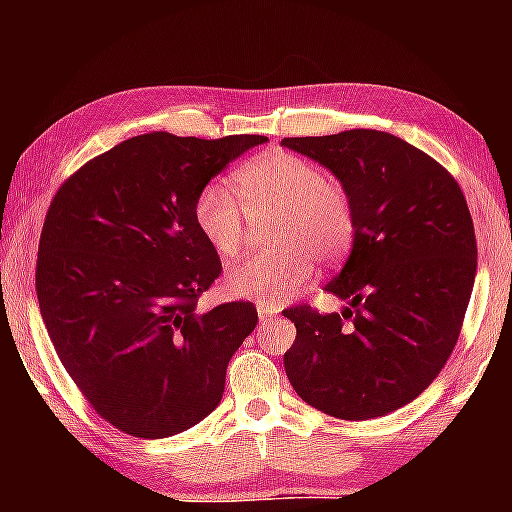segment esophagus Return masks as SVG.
<instances>
[{"mask_svg":"<svg viewBox=\"0 0 512 512\" xmlns=\"http://www.w3.org/2000/svg\"><path fill=\"white\" fill-rule=\"evenodd\" d=\"M257 316H259V323H271V320L277 316V311L271 309V307H266V305H259Z\"/></svg>","mask_w":512,"mask_h":512,"instance_id":"esophagus-1","label":"esophagus"}]
</instances>
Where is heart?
I'll return each mask as SVG.
<instances>
[{"instance_id":"obj_1","label":"heart","mask_w":512,"mask_h":512,"mask_svg":"<svg viewBox=\"0 0 512 512\" xmlns=\"http://www.w3.org/2000/svg\"><path fill=\"white\" fill-rule=\"evenodd\" d=\"M230 187L210 183L194 205L196 228L221 257L241 250L248 216H277L271 230L273 253L250 255L232 264L225 287L235 298L280 307L305 289L314 273V257L334 262L354 235L350 196L329 183L314 162L289 151H266L237 173Z\"/></svg>"}]
</instances>
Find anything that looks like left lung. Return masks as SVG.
Returning a JSON list of instances; mask_svg holds the SVG:
<instances>
[{"label":"left lung","instance_id":"left-lung-1","mask_svg":"<svg viewBox=\"0 0 512 512\" xmlns=\"http://www.w3.org/2000/svg\"><path fill=\"white\" fill-rule=\"evenodd\" d=\"M329 169L350 196L354 235L325 284L341 314L284 311L296 341L284 354L293 391L341 420H370L413 402L452 354L476 275L470 210L456 180L409 142L354 128L284 137Z\"/></svg>","mask_w":512,"mask_h":512}]
</instances>
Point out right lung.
I'll return each instance as SVG.
<instances>
[{"mask_svg":"<svg viewBox=\"0 0 512 512\" xmlns=\"http://www.w3.org/2000/svg\"><path fill=\"white\" fill-rule=\"evenodd\" d=\"M264 142L137 135L83 164L51 201L36 268L42 320L85 400L135 438H169L207 418L257 325L253 302L196 314L221 259L194 205Z\"/></svg>","mask_w":512,"mask_h":512,"instance_id":"right-lung-1","label":"right lung"}]
</instances>
